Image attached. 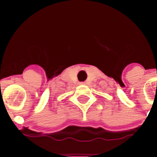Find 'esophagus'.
<instances>
[{"instance_id":"34e87169","label":"esophagus","mask_w":157,"mask_h":157,"mask_svg":"<svg viewBox=\"0 0 157 157\" xmlns=\"http://www.w3.org/2000/svg\"><path fill=\"white\" fill-rule=\"evenodd\" d=\"M79 84L80 85H86V82H80Z\"/></svg>"}]
</instances>
